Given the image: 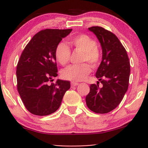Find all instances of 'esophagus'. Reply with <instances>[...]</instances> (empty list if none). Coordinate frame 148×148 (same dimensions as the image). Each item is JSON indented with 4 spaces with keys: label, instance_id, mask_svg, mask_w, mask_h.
Returning <instances> with one entry per match:
<instances>
[{
    "label": "esophagus",
    "instance_id": "obj_1",
    "mask_svg": "<svg viewBox=\"0 0 148 148\" xmlns=\"http://www.w3.org/2000/svg\"><path fill=\"white\" fill-rule=\"evenodd\" d=\"M79 84V83H76V82H72V83H71V85H72V86H78Z\"/></svg>",
    "mask_w": 148,
    "mask_h": 148
}]
</instances>
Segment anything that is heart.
Instances as JSON below:
<instances>
[{"mask_svg":"<svg viewBox=\"0 0 148 148\" xmlns=\"http://www.w3.org/2000/svg\"><path fill=\"white\" fill-rule=\"evenodd\" d=\"M69 44L76 49L83 51L81 62H89L92 67H97L101 60V53L97 47L95 40L85 34L76 35L71 37ZM55 56L58 62L64 65L69 61L71 51L69 47L64 42L58 43L55 49ZM91 72V67L88 63L80 65H69L61 72L63 79L76 82L86 79Z\"/></svg>","mask_w":148,"mask_h":148,"instance_id":"b5f03b06","label":"heart"}]
</instances>
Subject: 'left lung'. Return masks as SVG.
<instances>
[{"label": "left lung", "mask_w": 148, "mask_h": 148, "mask_svg": "<svg viewBox=\"0 0 148 148\" xmlns=\"http://www.w3.org/2000/svg\"><path fill=\"white\" fill-rule=\"evenodd\" d=\"M88 29L96 35L102 49V60L96 77L103 86L100 88L97 84H91L86 101L92 111L103 114L115 109L127 91L130 60L125 47L113 33L99 26Z\"/></svg>", "instance_id": "obj_1"}]
</instances>
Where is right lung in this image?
I'll return each instance as SVG.
<instances>
[{
	"label": "right lung",
	"instance_id": "obj_1",
	"mask_svg": "<svg viewBox=\"0 0 148 148\" xmlns=\"http://www.w3.org/2000/svg\"><path fill=\"white\" fill-rule=\"evenodd\" d=\"M72 29H45L38 32L25 46L16 67L17 90L26 109L32 114L48 115L60 107L68 81L58 79L55 49Z\"/></svg>",
	"mask_w": 148,
	"mask_h": 148
}]
</instances>
